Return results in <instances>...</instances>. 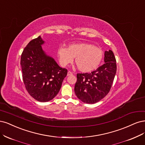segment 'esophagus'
<instances>
[{
  "label": "esophagus",
  "mask_w": 145,
  "mask_h": 145,
  "mask_svg": "<svg viewBox=\"0 0 145 145\" xmlns=\"http://www.w3.org/2000/svg\"><path fill=\"white\" fill-rule=\"evenodd\" d=\"M73 73H72V72H71V71H68V72H67V76H71V75H72Z\"/></svg>",
  "instance_id": "obj_1"
}]
</instances>
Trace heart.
<instances>
[{"mask_svg":"<svg viewBox=\"0 0 145 145\" xmlns=\"http://www.w3.org/2000/svg\"><path fill=\"white\" fill-rule=\"evenodd\" d=\"M59 62L62 67H66L73 62L82 72H90L96 69L102 62L104 52L100 48L88 43H72L67 48L59 47L57 50Z\"/></svg>","mask_w":145,"mask_h":145,"instance_id":"obj_1","label":"heart"}]
</instances>
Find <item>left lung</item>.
Listing matches in <instances>:
<instances>
[{
  "label": "left lung",
  "mask_w": 145,
  "mask_h": 145,
  "mask_svg": "<svg viewBox=\"0 0 145 145\" xmlns=\"http://www.w3.org/2000/svg\"><path fill=\"white\" fill-rule=\"evenodd\" d=\"M102 66L91 73H78L74 93L82 102L95 104L109 93L116 75V60L113 51L105 52Z\"/></svg>",
  "instance_id": "8db88e82"
}]
</instances>
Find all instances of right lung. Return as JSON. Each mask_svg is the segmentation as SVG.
Instances as JSON below:
<instances>
[{
  "instance_id": "obj_1",
  "label": "right lung",
  "mask_w": 145,
  "mask_h": 145,
  "mask_svg": "<svg viewBox=\"0 0 145 145\" xmlns=\"http://www.w3.org/2000/svg\"><path fill=\"white\" fill-rule=\"evenodd\" d=\"M44 41L39 36L23 49L20 65L27 91L39 102H48L57 96L67 70L60 67L54 59L42 49Z\"/></svg>"
}]
</instances>
